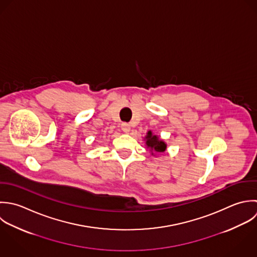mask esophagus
Masks as SVG:
<instances>
[{"label": "esophagus", "instance_id": "34e87169", "mask_svg": "<svg viewBox=\"0 0 257 257\" xmlns=\"http://www.w3.org/2000/svg\"><path fill=\"white\" fill-rule=\"evenodd\" d=\"M121 130H122V132L123 133H128L130 131H131V124H128V123H126V122H123V123H121Z\"/></svg>", "mask_w": 257, "mask_h": 257}]
</instances>
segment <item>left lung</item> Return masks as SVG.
<instances>
[{"instance_id":"left-lung-1","label":"left lung","mask_w":257,"mask_h":257,"mask_svg":"<svg viewBox=\"0 0 257 257\" xmlns=\"http://www.w3.org/2000/svg\"><path fill=\"white\" fill-rule=\"evenodd\" d=\"M146 140H147V143H146L147 146L149 148H151L152 151H154L156 153H164L167 149V145L164 142L160 141L157 136H153L152 132L148 133V136L146 137Z\"/></svg>"}]
</instances>
